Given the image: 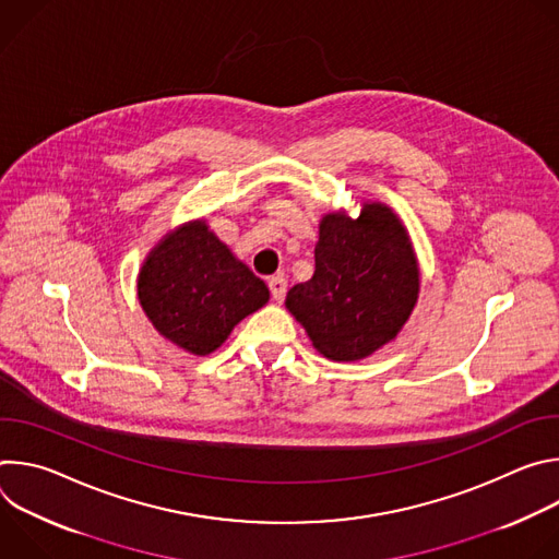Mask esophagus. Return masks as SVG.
<instances>
[{
    "label": "esophagus",
    "instance_id": "esophagus-1",
    "mask_svg": "<svg viewBox=\"0 0 559 559\" xmlns=\"http://www.w3.org/2000/svg\"><path fill=\"white\" fill-rule=\"evenodd\" d=\"M267 285H270L272 298H274V300H283V296H285V292H287V281H285L283 276H272Z\"/></svg>",
    "mask_w": 559,
    "mask_h": 559
}]
</instances>
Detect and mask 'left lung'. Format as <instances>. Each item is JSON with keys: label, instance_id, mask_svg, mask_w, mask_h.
Wrapping results in <instances>:
<instances>
[{"label": "left lung", "instance_id": "8db88e82", "mask_svg": "<svg viewBox=\"0 0 559 559\" xmlns=\"http://www.w3.org/2000/svg\"><path fill=\"white\" fill-rule=\"evenodd\" d=\"M316 272L285 305L330 360H360L395 338L418 300V265L395 214L365 205L358 218L328 214L316 243Z\"/></svg>", "mask_w": 559, "mask_h": 559}]
</instances>
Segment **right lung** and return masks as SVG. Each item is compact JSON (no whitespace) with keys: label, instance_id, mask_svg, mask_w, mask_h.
<instances>
[{"label":"right lung","instance_id":"right-lung-1","mask_svg":"<svg viewBox=\"0 0 559 559\" xmlns=\"http://www.w3.org/2000/svg\"><path fill=\"white\" fill-rule=\"evenodd\" d=\"M267 298V285L203 221L166 236L139 274V300L152 325L197 356L214 352Z\"/></svg>","mask_w":559,"mask_h":559}]
</instances>
